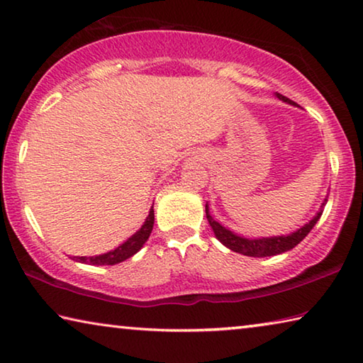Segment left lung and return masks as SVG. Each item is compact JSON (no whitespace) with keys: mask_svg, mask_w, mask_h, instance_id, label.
<instances>
[{"mask_svg":"<svg viewBox=\"0 0 363 363\" xmlns=\"http://www.w3.org/2000/svg\"><path fill=\"white\" fill-rule=\"evenodd\" d=\"M275 96H277L280 101L290 104V106H296V102L290 101L285 96H281L279 93H275ZM325 203H327V199H325V201L322 203L320 211H318L315 216L309 220V223L304 224L303 227H299L298 230L288 233V235L261 237V238H247V237L237 235L235 232H232L229 229H225L223 224H219L218 220L213 219V216L210 214V208H208V203L205 206V211H206V219H208V223H210V225H211L214 235H216L218 240L223 243L224 247H227V248L232 250V251H235V253L245 255V256L266 257V256H275V255L285 253V251L293 250L298 243L303 242V238L312 229H314V225L317 224V220L320 219Z\"/></svg>","mask_w":363,"mask_h":363,"instance_id":"1","label":"left lung"}]
</instances>
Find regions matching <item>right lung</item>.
I'll list each match as a JSON object with an SVG mask.
<instances>
[{"instance_id": "1", "label": "right lung", "mask_w": 363, "mask_h": 363, "mask_svg": "<svg viewBox=\"0 0 363 363\" xmlns=\"http://www.w3.org/2000/svg\"><path fill=\"white\" fill-rule=\"evenodd\" d=\"M153 220H155V214H153V205L149 211V216L144 220V224L140 225V229L133 233L125 243H121L118 248H115L108 253H104L99 256H73L72 259L77 262L89 264V266H113L126 261L128 257H131L138 253V251L144 247V243L149 240L150 232L153 229Z\"/></svg>"}]
</instances>
